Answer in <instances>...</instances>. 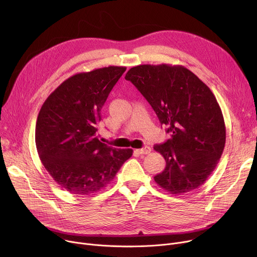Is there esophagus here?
<instances>
[{"instance_id": "1", "label": "esophagus", "mask_w": 257, "mask_h": 257, "mask_svg": "<svg viewBox=\"0 0 257 257\" xmlns=\"http://www.w3.org/2000/svg\"><path fill=\"white\" fill-rule=\"evenodd\" d=\"M138 152L140 154H149V153H151V148L150 147H144L142 149H139Z\"/></svg>"}]
</instances>
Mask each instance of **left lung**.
Returning a JSON list of instances; mask_svg holds the SVG:
<instances>
[{"instance_id":"left-lung-1","label":"left lung","mask_w":257,"mask_h":257,"mask_svg":"<svg viewBox=\"0 0 257 257\" xmlns=\"http://www.w3.org/2000/svg\"><path fill=\"white\" fill-rule=\"evenodd\" d=\"M148 100L170 139L154 150L166 161L154 177L167 192L180 195L201 186L223 153V114L208 85L184 66L140 65L126 73Z\"/></svg>"}]
</instances>
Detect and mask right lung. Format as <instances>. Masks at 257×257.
<instances>
[{
  "label": "right lung",
  "mask_w": 257,
  "mask_h": 257,
  "mask_svg": "<svg viewBox=\"0 0 257 257\" xmlns=\"http://www.w3.org/2000/svg\"><path fill=\"white\" fill-rule=\"evenodd\" d=\"M126 67L108 66L77 73L51 93L36 123L40 160L66 191L90 195L103 189L128 160L131 149H116L99 141L101 108Z\"/></svg>",
  "instance_id": "right-lung-1"
}]
</instances>
